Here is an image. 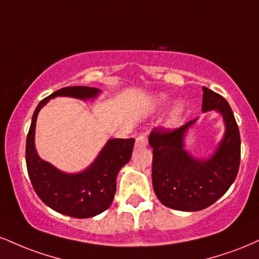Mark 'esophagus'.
Returning <instances> with one entry per match:
<instances>
[{
    "mask_svg": "<svg viewBox=\"0 0 259 259\" xmlns=\"http://www.w3.org/2000/svg\"><path fill=\"white\" fill-rule=\"evenodd\" d=\"M147 146V138H146L145 135H139L138 138H136V141H135V147L136 148H143Z\"/></svg>",
    "mask_w": 259,
    "mask_h": 259,
    "instance_id": "esophagus-1",
    "label": "esophagus"
}]
</instances>
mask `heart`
<instances>
[{
    "label": "heart",
    "instance_id": "heart-1",
    "mask_svg": "<svg viewBox=\"0 0 259 259\" xmlns=\"http://www.w3.org/2000/svg\"><path fill=\"white\" fill-rule=\"evenodd\" d=\"M158 101L163 102V101H164V96H160V98L158 99ZM180 113H181V107H179V106H177V107L174 108V111H172V117H174V118L179 117Z\"/></svg>",
    "mask_w": 259,
    "mask_h": 259
}]
</instances>
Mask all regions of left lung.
<instances>
[{
    "label": "left lung",
    "mask_w": 259,
    "mask_h": 259,
    "mask_svg": "<svg viewBox=\"0 0 259 259\" xmlns=\"http://www.w3.org/2000/svg\"><path fill=\"white\" fill-rule=\"evenodd\" d=\"M202 112L222 114L226 132L207 159H197L185 149V135L197 119L179 129L154 127L148 142L153 148L152 182L165 206L180 211H199L217 201L229 189L240 165V134L227 100L202 87Z\"/></svg>",
    "instance_id": "obj_1"
}]
</instances>
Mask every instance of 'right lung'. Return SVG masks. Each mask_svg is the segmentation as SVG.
<instances>
[{
    "instance_id": "obj_1",
    "label": "right lung",
    "mask_w": 259,
    "mask_h": 259,
    "mask_svg": "<svg viewBox=\"0 0 259 259\" xmlns=\"http://www.w3.org/2000/svg\"><path fill=\"white\" fill-rule=\"evenodd\" d=\"M101 90L90 87H66L43 99L36 107L26 139V166L33 189L47 206L74 219H89L111 206L116 194V180L130 160L134 139L108 140L94 163L78 174H66L40 159L35 147L36 120L40 108L57 96L94 99Z\"/></svg>"
}]
</instances>
